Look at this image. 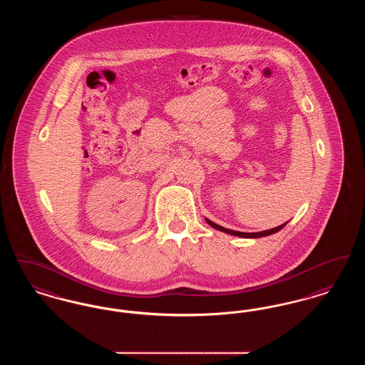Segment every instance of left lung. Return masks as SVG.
<instances>
[{
    "mask_svg": "<svg viewBox=\"0 0 365 365\" xmlns=\"http://www.w3.org/2000/svg\"><path fill=\"white\" fill-rule=\"evenodd\" d=\"M207 222H208L209 226H212L213 228L219 230V231H223V232L231 234V235H237V237H243V238H260V237H267V235L275 234V232H278L279 230H282L283 227L286 226V223H287L286 222L282 226L275 227V228H271V230H267V231H261V232H241V231H234V230H228V228H225V227L219 226V225L210 222L208 219H207Z\"/></svg>",
    "mask_w": 365,
    "mask_h": 365,
    "instance_id": "left-lung-1",
    "label": "left lung"
}]
</instances>
